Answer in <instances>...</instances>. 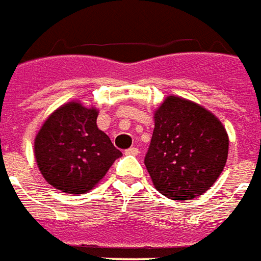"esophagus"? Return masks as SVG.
<instances>
[{"label": "esophagus", "instance_id": "esophagus-1", "mask_svg": "<svg viewBox=\"0 0 261 261\" xmlns=\"http://www.w3.org/2000/svg\"><path fill=\"white\" fill-rule=\"evenodd\" d=\"M126 154H130V156H138V153H139V149L138 147H129L127 150H125Z\"/></svg>", "mask_w": 261, "mask_h": 261}]
</instances>
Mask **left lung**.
<instances>
[{
  "label": "left lung",
  "mask_w": 261,
  "mask_h": 261,
  "mask_svg": "<svg viewBox=\"0 0 261 261\" xmlns=\"http://www.w3.org/2000/svg\"><path fill=\"white\" fill-rule=\"evenodd\" d=\"M228 151V132L211 111L169 95L154 111L145 164L159 193L175 201H190L214 186Z\"/></svg>",
  "instance_id": "left-lung-1"
}]
</instances>
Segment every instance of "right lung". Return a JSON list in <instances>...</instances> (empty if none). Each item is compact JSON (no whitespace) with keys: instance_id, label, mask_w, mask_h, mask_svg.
<instances>
[{"instance_id":"obj_1","label":"right lung","mask_w":261,"mask_h":261,"mask_svg":"<svg viewBox=\"0 0 261 261\" xmlns=\"http://www.w3.org/2000/svg\"><path fill=\"white\" fill-rule=\"evenodd\" d=\"M97 116L95 107L70 101L53 111L35 136L39 171L63 193L92 190L122 156L108 135L98 129Z\"/></svg>"}]
</instances>
